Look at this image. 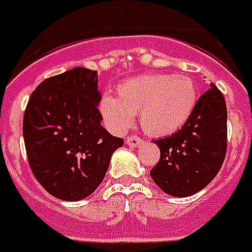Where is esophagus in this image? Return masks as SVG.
I'll return each mask as SVG.
<instances>
[{
  "mask_svg": "<svg viewBox=\"0 0 252 252\" xmlns=\"http://www.w3.org/2000/svg\"><path fill=\"white\" fill-rule=\"evenodd\" d=\"M143 143L142 138H139L136 135H131L126 138V144L130 147H139Z\"/></svg>",
  "mask_w": 252,
  "mask_h": 252,
  "instance_id": "1",
  "label": "esophagus"
}]
</instances>
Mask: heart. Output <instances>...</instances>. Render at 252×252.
I'll return each instance as SVG.
<instances>
[{"label": "heart", "mask_w": 252, "mask_h": 252, "mask_svg": "<svg viewBox=\"0 0 252 252\" xmlns=\"http://www.w3.org/2000/svg\"><path fill=\"white\" fill-rule=\"evenodd\" d=\"M198 91L186 75L147 74L126 80L117 90V98L104 96L100 113L116 132L131 126L139 113L142 127L152 135H168L185 125L196 104Z\"/></svg>", "instance_id": "b5f03b06"}]
</instances>
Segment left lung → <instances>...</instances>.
I'll return each instance as SVG.
<instances>
[{
	"label": "left lung",
	"instance_id": "1",
	"mask_svg": "<svg viewBox=\"0 0 252 252\" xmlns=\"http://www.w3.org/2000/svg\"><path fill=\"white\" fill-rule=\"evenodd\" d=\"M226 121L224 94L211 83L181 130L154 140L160 148V160L151 177L161 190L185 198L203 190L216 177L226 154Z\"/></svg>",
	"mask_w": 252,
	"mask_h": 252
}]
</instances>
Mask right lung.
<instances>
[{"label": "right lung", "instance_id": "add662e5", "mask_svg": "<svg viewBox=\"0 0 252 252\" xmlns=\"http://www.w3.org/2000/svg\"><path fill=\"white\" fill-rule=\"evenodd\" d=\"M97 71L75 67L36 87L23 117L28 164L49 194L78 202L102 182L124 140L101 126Z\"/></svg>", "mask_w": 252, "mask_h": 252}]
</instances>
